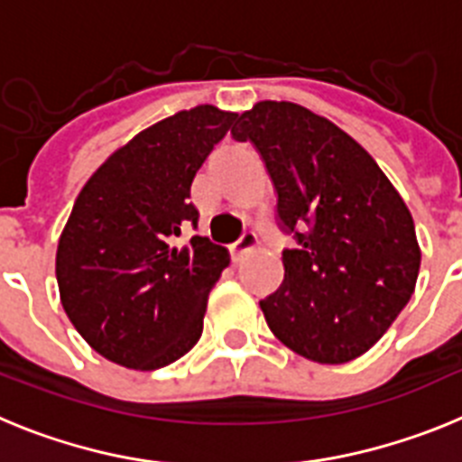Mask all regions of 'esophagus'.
I'll return each mask as SVG.
<instances>
[{
	"label": "esophagus",
	"mask_w": 462,
	"mask_h": 462,
	"mask_svg": "<svg viewBox=\"0 0 462 462\" xmlns=\"http://www.w3.org/2000/svg\"><path fill=\"white\" fill-rule=\"evenodd\" d=\"M256 243H259V238H256L254 231H245V234L240 236L234 245H231V254H234V261H238L240 256L247 254L250 250H254Z\"/></svg>",
	"instance_id": "esophagus-1"
}]
</instances>
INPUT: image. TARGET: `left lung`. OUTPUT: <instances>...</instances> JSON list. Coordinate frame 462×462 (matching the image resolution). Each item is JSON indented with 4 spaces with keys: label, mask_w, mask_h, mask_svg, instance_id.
I'll list each match as a JSON object with an SVG mask.
<instances>
[{
    "label": "left lung",
    "mask_w": 462,
    "mask_h": 462,
    "mask_svg": "<svg viewBox=\"0 0 462 462\" xmlns=\"http://www.w3.org/2000/svg\"><path fill=\"white\" fill-rule=\"evenodd\" d=\"M231 134L261 154L277 222L298 243L259 303L268 328L314 363L354 361L414 293L421 250L405 201L349 134L303 106L259 101Z\"/></svg>",
    "instance_id": "1"
}]
</instances>
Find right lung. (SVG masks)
Segmentation results:
<instances>
[{"label": "right lung", "mask_w": 462, "mask_h": 462, "mask_svg": "<svg viewBox=\"0 0 462 462\" xmlns=\"http://www.w3.org/2000/svg\"><path fill=\"white\" fill-rule=\"evenodd\" d=\"M236 113L180 110L110 154L85 182L57 245L62 308L94 352L134 370L185 356L228 252L196 228L191 180Z\"/></svg>", "instance_id": "1"}]
</instances>
